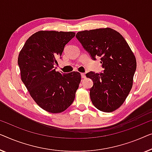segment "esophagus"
<instances>
[{
	"mask_svg": "<svg viewBox=\"0 0 152 152\" xmlns=\"http://www.w3.org/2000/svg\"><path fill=\"white\" fill-rule=\"evenodd\" d=\"M80 75H81V78H85V73H81Z\"/></svg>",
	"mask_w": 152,
	"mask_h": 152,
	"instance_id": "34e87169",
	"label": "esophagus"
}]
</instances>
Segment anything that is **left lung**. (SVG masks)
I'll return each mask as SVG.
<instances>
[{"label":"left lung","instance_id":"1","mask_svg":"<svg viewBox=\"0 0 152 152\" xmlns=\"http://www.w3.org/2000/svg\"><path fill=\"white\" fill-rule=\"evenodd\" d=\"M76 37L91 58H100L104 70L89 72L93 81L89 89L91 102L104 112L116 110L125 101L133 84L136 61L133 52L121 34L111 28L79 31Z\"/></svg>","mask_w":152,"mask_h":152}]
</instances>
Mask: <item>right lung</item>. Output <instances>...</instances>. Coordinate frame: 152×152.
<instances>
[{
  "instance_id": "obj_1",
  "label": "right lung",
  "mask_w": 152,
  "mask_h": 152,
  "mask_svg": "<svg viewBox=\"0 0 152 152\" xmlns=\"http://www.w3.org/2000/svg\"><path fill=\"white\" fill-rule=\"evenodd\" d=\"M75 36L72 31H39L26 40L18 55L21 80L31 96L42 109L60 113L74 100L80 74L56 71L57 58Z\"/></svg>"
}]
</instances>
